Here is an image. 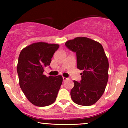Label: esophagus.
<instances>
[{"mask_svg":"<svg viewBox=\"0 0 128 128\" xmlns=\"http://www.w3.org/2000/svg\"><path fill=\"white\" fill-rule=\"evenodd\" d=\"M62 79L64 81H65V80H67L68 78H65V77H62Z\"/></svg>","mask_w":128,"mask_h":128,"instance_id":"obj_1","label":"esophagus"}]
</instances>
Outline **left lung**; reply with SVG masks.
<instances>
[{"label": "left lung", "instance_id": "8db88e82", "mask_svg": "<svg viewBox=\"0 0 128 128\" xmlns=\"http://www.w3.org/2000/svg\"><path fill=\"white\" fill-rule=\"evenodd\" d=\"M65 45L76 53L78 68L83 70L80 81H73L72 99L79 105H93L104 94L108 80L109 63L104 48L99 42L86 37H76Z\"/></svg>", "mask_w": 128, "mask_h": 128}]
</instances>
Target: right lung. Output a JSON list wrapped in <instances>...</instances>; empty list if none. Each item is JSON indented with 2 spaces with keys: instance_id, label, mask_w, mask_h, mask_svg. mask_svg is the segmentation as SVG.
Instances as JSON below:
<instances>
[{
  "instance_id": "obj_1",
  "label": "right lung",
  "mask_w": 128,
  "mask_h": 128,
  "mask_svg": "<svg viewBox=\"0 0 128 128\" xmlns=\"http://www.w3.org/2000/svg\"><path fill=\"white\" fill-rule=\"evenodd\" d=\"M59 47L56 44L35 42L24 48L19 55L17 67L19 84L26 98L36 106H48L56 99L62 77H47L43 72Z\"/></svg>"
}]
</instances>
